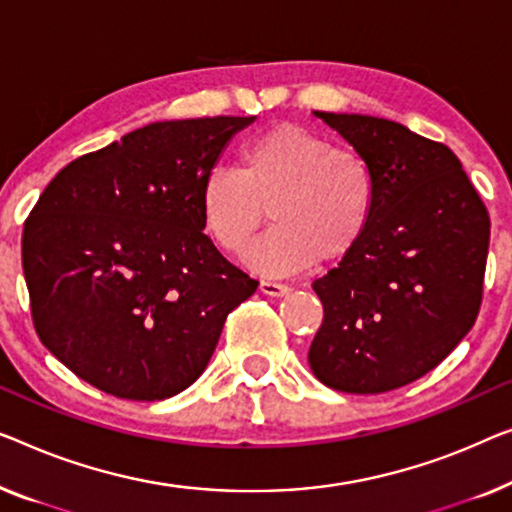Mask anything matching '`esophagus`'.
<instances>
[{
	"instance_id": "obj_1",
	"label": "esophagus",
	"mask_w": 512,
	"mask_h": 512,
	"mask_svg": "<svg viewBox=\"0 0 512 512\" xmlns=\"http://www.w3.org/2000/svg\"><path fill=\"white\" fill-rule=\"evenodd\" d=\"M261 293L270 295V298H284V295L291 293V288L286 284H277V281H261Z\"/></svg>"
}]
</instances>
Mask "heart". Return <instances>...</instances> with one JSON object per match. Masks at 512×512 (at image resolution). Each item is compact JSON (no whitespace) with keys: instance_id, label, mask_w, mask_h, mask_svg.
Returning a JSON list of instances; mask_svg holds the SVG:
<instances>
[{"instance_id":"obj_1","label":"heart","mask_w":512,"mask_h":512,"mask_svg":"<svg viewBox=\"0 0 512 512\" xmlns=\"http://www.w3.org/2000/svg\"><path fill=\"white\" fill-rule=\"evenodd\" d=\"M376 184L360 154L298 124H277L240 150L238 168L203 177L205 233L242 256L270 212L274 226L247 254L263 277H286L351 256L372 224Z\"/></svg>"}]
</instances>
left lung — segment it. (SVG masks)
<instances>
[{
    "instance_id": "obj_1",
    "label": "left lung",
    "mask_w": 512,
    "mask_h": 512,
    "mask_svg": "<svg viewBox=\"0 0 512 512\" xmlns=\"http://www.w3.org/2000/svg\"><path fill=\"white\" fill-rule=\"evenodd\" d=\"M372 168L376 201L351 256L314 281L321 383L379 395L425 376L476 323L490 217L453 150L372 115L321 113Z\"/></svg>"
}]
</instances>
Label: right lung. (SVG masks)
Wrapping results in <instances>:
<instances>
[{
  "label": "right lung",
  "mask_w": 512,
  "mask_h": 512,
  "mask_svg": "<svg viewBox=\"0 0 512 512\" xmlns=\"http://www.w3.org/2000/svg\"><path fill=\"white\" fill-rule=\"evenodd\" d=\"M256 117L152 122L59 170L25 221L34 328L73 374L157 402L205 372L258 281L203 233V177Z\"/></svg>",
  "instance_id": "right-lung-1"
}]
</instances>
